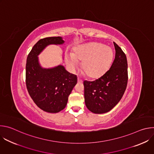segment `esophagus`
Masks as SVG:
<instances>
[{"label":"esophagus","mask_w":154,"mask_h":154,"mask_svg":"<svg viewBox=\"0 0 154 154\" xmlns=\"http://www.w3.org/2000/svg\"><path fill=\"white\" fill-rule=\"evenodd\" d=\"M83 81H82V79H80V77H78V82H79V83H82Z\"/></svg>","instance_id":"1"}]
</instances>
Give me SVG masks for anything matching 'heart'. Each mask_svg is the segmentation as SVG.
Returning a JSON list of instances; mask_svg holds the SVG:
<instances>
[{
    "label": "heart",
    "mask_w": 154,
    "mask_h": 154,
    "mask_svg": "<svg viewBox=\"0 0 154 154\" xmlns=\"http://www.w3.org/2000/svg\"><path fill=\"white\" fill-rule=\"evenodd\" d=\"M113 50L102 43L91 42L78 46L74 54L66 55V61L69 68L74 70L82 61V69L86 74L95 78L102 75L110 66L113 59Z\"/></svg>",
    "instance_id": "heart-1"
}]
</instances>
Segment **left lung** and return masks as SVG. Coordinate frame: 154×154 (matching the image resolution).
Instances as JSON below:
<instances>
[{
	"instance_id": "left-lung-1",
	"label": "left lung",
	"mask_w": 154,
	"mask_h": 154,
	"mask_svg": "<svg viewBox=\"0 0 154 154\" xmlns=\"http://www.w3.org/2000/svg\"><path fill=\"white\" fill-rule=\"evenodd\" d=\"M115 58L103 75L92 81L85 80L84 96L87 108L96 114L108 112L121 99L128 81L127 61L125 53L113 42Z\"/></svg>"
}]
</instances>
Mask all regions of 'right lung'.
I'll return each instance as SVG.
<instances>
[{
	"mask_svg": "<svg viewBox=\"0 0 154 154\" xmlns=\"http://www.w3.org/2000/svg\"><path fill=\"white\" fill-rule=\"evenodd\" d=\"M63 43L60 36L41 39L34 45L27 58V89L35 104L48 113H58L66 107L68 97L77 82V77L61 65L51 69L42 68L38 55L49 45Z\"/></svg>",
	"mask_w": 154,
	"mask_h": 154,
	"instance_id": "obj_1",
	"label": "right lung"
}]
</instances>
